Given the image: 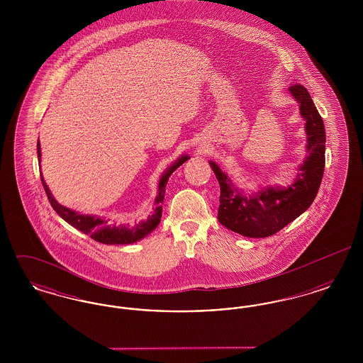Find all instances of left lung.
I'll return each instance as SVG.
<instances>
[{
    "mask_svg": "<svg viewBox=\"0 0 363 363\" xmlns=\"http://www.w3.org/2000/svg\"><path fill=\"white\" fill-rule=\"evenodd\" d=\"M305 118L308 144L303 163L287 188L269 186L245 196L215 162H209L220 185L218 219L228 230L250 238L277 234L303 213L314 201L325 167V128L321 116L302 84L289 88Z\"/></svg>",
    "mask_w": 363,
    "mask_h": 363,
    "instance_id": "1",
    "label": "left lung"
}]
</instances>
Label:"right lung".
<instances>
[{
    "label": "right lung",
    "mask_w": 363,
    "mask_h": 363,
    "mask_svg": "<svg viewBox=\"0 0 363 363\" xmlns=\"http://www.w3.org/2000/svg\"><path fill=\"white\" fill-rule=\"evenodd\" d=\"M38 159L40 162V144L38 140ZM189 159V156H181L173 166H170L163 175L160 177L159 181V189H157V196L155 199V212L152 215L148 216L147 220H141L135 225H110L107 219H102L99 216H91V215H80L79 212L69 209V208L61 206L60 203L55 201V199L52 197L50 190L48 188L42 173H40V179H42V185L45 188V191L48 194V199L54 208V211L70 225H73L74 228L80 230L82 233H84L86 235H89L92 240L106 243V245H129V243H135V242L143 240L145 235H148L150 233H152L156 228V225H159L160 218H162V203L164 199V191H166V185L169 181V177L175 172L182 163H185Z\"/></svg>",
    "instance_id": "1"
}]
</instances>
